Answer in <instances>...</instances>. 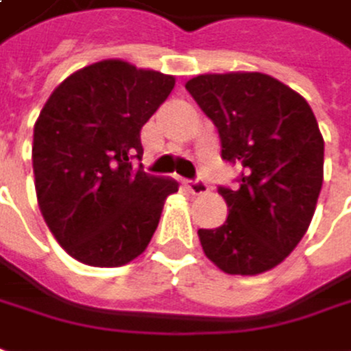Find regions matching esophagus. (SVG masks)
<instances>
[{
	"label": "esophagus",
	"instance_id": "1",
	"mask_svg": "<svg viewBox=\"0 0 351 351\" xmlns=\"http://www.w3.org/2000/svg\"><path fill=\"white\" fill-rule=\"evenodd\" d=\"M184 186L188 188V192L194 195H202L209 192V186H207L206 180H199V178H194V180H186Z\"/></svg>",
	"mask_w": 351,
	"mask_h": 351
}]
</instances>
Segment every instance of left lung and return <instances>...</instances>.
I'll return each instance as SVG.
<instances>
[{"label": "left lung", "mask_w": 351, "mask_h": 351, "mask_svg": "<svg viewBox=\"0 0 351 351\" xmlns=\"http://www.w3.org/2000/svg\"><path fill=\"white\" fill-rule=\"evenodd\" d=\"M186 90L221 138V157L242 167L234 190L219 186L228 217L199 228L206 256L228 275L276 267L306 234L323 186L325 142L300 94L261 73L199 75Z\"/></svg>", "instance_id": "obj_1"}]
</instances>
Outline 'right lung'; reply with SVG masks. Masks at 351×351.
Segmentation results:
<instances>
[{"label":"right lung","mask_w":351,"mask_h":351,"mask_svg":"<svg viewBox=\"0 0 351 351\" xmlns=\"http://www.w3.org/2000/svg\"><path fill=\"white\" fill-rule=\"evenodd\" d=\"M175 78L125 61H99L53 90L34 125L36 194L66 254L94 267H119L144 252L175 180L132 169L142 126Z\"/></svg>","instance_id":"right-lung-1"}]
</instances>
